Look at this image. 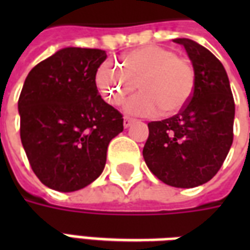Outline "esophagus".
Returning a JSON list of instances; mask_svg holds the SVG:
<instances>
[{
	"label": "esophagus",
	"mask_w": 250,
	"mask_h": 250,
	"mask_svg": "<svg viewBox=\"0 0 250 250\" xmlns=\"http://www.w3.org/2000/svg\"><path fill=\"white\" fill-rule=\"evenodd\" d=\"M134 122H135V119H134V118H130V116H125V118H123V125H125V128L130 127L131 123H134Z\"/></svg>",
	"instance_id": "obj_1"
}]
</instances>
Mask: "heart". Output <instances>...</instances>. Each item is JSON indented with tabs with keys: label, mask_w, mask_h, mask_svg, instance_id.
<instances>
[{
	"label": "heart",
	"mask_w": 250,
	"mask_h": 250,
	"mask_svg": "<svg viewBox=\"0 0 250 250\" xmlns=\"http://www.w3.org/2000/svg\"><path fill=\"white\" fill-rule=\"evenodd\" d=\"M95 82L107 103L120 105L138 88L142 92L125 104L128 114L151 116L159 111L168 116L184 108L195 88V69L188 59L157 45L125 53L120 65L104 62Z\"/></svg>",
	"instance_id": "b5f03b06"
}]
</instances>
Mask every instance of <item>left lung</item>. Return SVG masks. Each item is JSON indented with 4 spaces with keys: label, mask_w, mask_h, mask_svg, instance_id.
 Wrapping results in <instances>:
<instances>
[{
    "label": "left lung",
    "mask_w": 250,
    "mask_h": 250,
    "mask_svg": "<svg viewBox=\"0 0 250 250\" xmlns=\"http://www.w3.org/2000/svg\"><path fill=\"white\" fill-rule=\"evenodd\" d=\"M195 69V88L171 118L148 123L143 147L147 167L163 184L195 188L218 173L233 143L234 99L224 65L205 46L175 39Z\"/></svg>",
    "instance_id": "left-lung-1"
}]
</instances>
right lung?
Returning <instances> with one entry per match:
<instances>
[{"instance_id":"right-lung-1","label":"right lung","mask_w":250,"mask_h":250,"mask_svg":"<svg viewBox=\"0 0 250 250\" xmlns=\"http://www.w3.org/2000/svg\"><path fill=\"white\" fill-rule=\"evenodd\" d=\"M102 49L64 48L28 73L19 99L20 135L33 173L68 193L103 173L107 147L123 131V115L104 102L96 72Z\"/></svg>"}]
</instances>
